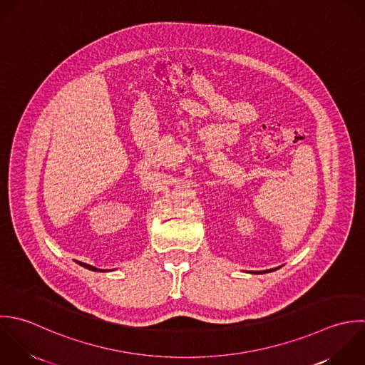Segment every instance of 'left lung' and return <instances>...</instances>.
I'll return each instance as SVG.
<instances>
[{"instance_id":"obj_1","label":"left lung","mask_w":365,"mask_h":365,"mask_svg":"<svg viewBox=\"0 0 365 365\" xmlns=\"http://www.w3.org/2000/svg\"><path fill=\"white\" fill-rule=\"evenodd\" d=\"M273 270H274V269H272V272H273ZM266 272H267V270H264V272H252V273H255V274H260V273H266ZM269 272H270V270H269Z\"/></svg>"}]
</instances>
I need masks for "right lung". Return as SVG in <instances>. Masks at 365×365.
Returning <instances> with one entry per match:
<instances>
[{
  "mask_svg": "<svg viewBox=\"0 0 365 365\" xmlns=\"http://www.w3.org/2000/svg\"><path fill=\"white\" fill-rule=\"evenodd\" d=\"M78 264H81L82 267H85V269H88V270H92V272H108V270H102V269H96V267H93V266H91V264H86V263H82V262H76Z\"/></svg>",
  "mask_w": 365,
  "mask_h": 365,
  "instance_id": "1",
  "label": "right lung"
}]
</instances>
